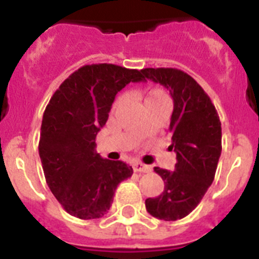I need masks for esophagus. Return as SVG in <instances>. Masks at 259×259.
<instances>
[{"instance_id": "esophagus-1", "label": "esophagus", "mask_w": 259, "mask_h": 259, "mask_svg": "<svg viewBox=\"0 0 259 259\" xmlns=\"http://www.w3.org/2000/svg\"><path fill=\"white\" fill-rule=\"evenodd\" d=\"M133 169H134V172L146 173V172H149L150 168L148 165H145V164H142V162H134Z\"/></svg>"}]
</instances>
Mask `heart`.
<instances>
[{"mask_svg": "<svg viewBox=\"0 0 259 259\" xmlns=\"http://www.w3.org/2000/svg\"><path fill=\"white\" fill-rule=\"evenodd\" d=\"M122 99H123V97H119V98H118L117 105H118V103H119V102L122 101ZM164 99H168L164 91H161V90H152V91H149V93H148V95H146L145 103H148V102L164 101Z\"/></svg>", "mask_w": 259, "mask_h": 259, "instance_id": "b5f03b06", "label": "heart"}]
</instances>
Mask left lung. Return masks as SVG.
<instances>
[{
  "label": "left lung",
  "mask_w": 259,
  "mask_h": 259,
  "mask_svg": "<svg viewBox=\"0 0 259 259\" xmlns=\"http://www.w3.org/2000/svg\"><path fill=\"white\" fill-rule=\"evenodd\" d=\"M144 78L169 90L173 113L170 149L176 153L175 170L156 166L164 192L145 200L146 211L162 221H177L191 213L212 184L222 152L219 115L200 84L176 68H144Z\"/></svg>",
  "instance_id": "8db88e82"
}]
</instances>
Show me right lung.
I'll list each match as a JSON object with an SVG mask.
<instances>
[{"mask_svg":"<svg viewBox=\"0 0 259 259\" xmlns=\"http://www.w3.org/2000/svg\"><path fill=\"white\" fill-rule=\"evenodd\" d=\"M141 80L138 70L107 63L83 66L60 84L47 105L38 154L51 192L72 217L86 221L103 217L118 184L133 175L126 162L102 158L95 138L118 91Z\"/></svg>","mask_w":259,"mask_h":259,"instance_id":"add662e5","label":"right lung"}]
</instances>
